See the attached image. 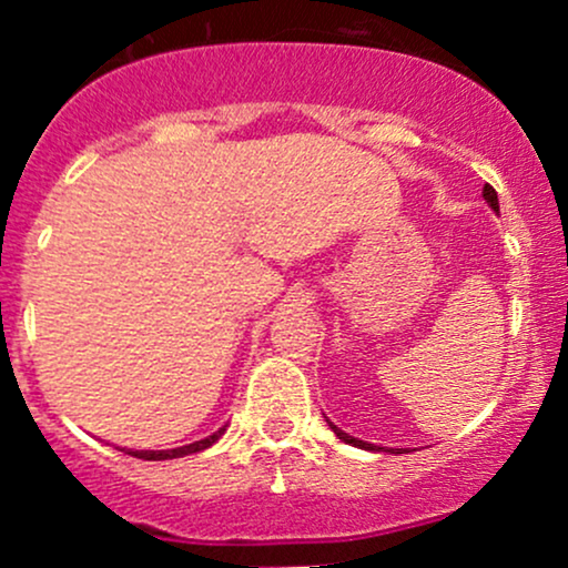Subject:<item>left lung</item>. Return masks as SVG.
Wrapping results in <instances>:
<instances>
[{"label":"left lung","instance_id":"8db88e82","mask_svg":"<svg viewBox=\"0 0 568 568\" xmlns=\"http://www.w3.org/2000/svg\"><path fill=\"white\" fill-rule=\"evenodd\" d=\"M483 196H485V199H488V204H490V207H494V210H496V213H498V196H496V189H494V185H488V183H485V189H483ZM328 426H332V432H334L336 436H339V439H342V442H347V445H353V447H364V450H379V447H375V445H369V442H361V439H353V436H347L345 432H339V428H336V426H334V423H328Z\"/></svg>","mask_w":568,"mask_h":568}]
</instances>
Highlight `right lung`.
Wrapping results in <instances>:
<instances>
[{"label":"right lung","instance_id":"1","mask_svg":"<svg viewBox=\"0 0 568 568\" xmlns=\"http://www.w3.org/2000/svg\"><path fill=\"white\" fill-rule=\"evenodd\" d=\"M223 428L221 432H215L213 436H207V439L202 442H193V445H185V447H178V450H129V456L134 458H145V460H166V458H183V456H191V453H199L204 450V447L215 445L217 439H221Z\"/></svg>","mask_w":568,"mask_h":568}]
</instances>
